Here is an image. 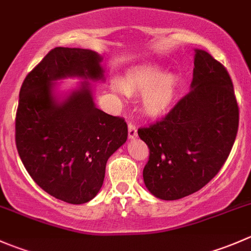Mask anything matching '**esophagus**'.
<instances>
[{
    "mask_svg": "<svg viewBox=\"0 0 251 251\" xmlns=\"http://www.w3.org/2000/svg\"><path fill=\"white\" fill-rule=\"evenodd\" d=\"M136 137H137V127H136L135 124L130 123L128 124V138L133 140Z\"/></svg>",
    "mask_w": 251,
    "mask_h": 251,
    "instance_id": "obj_1",
    "label": "esophagus"
}]
</instances>
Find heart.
<instances>
[{
    "label": "heart",
    "mask_w": 251,
    "mask_h": 251,
    "mask_svg": "<svg viewBox=\"0 0 251 251\" xmlns=\"http://www.w3.org/2000/svg\"><path fill=\"white\" fill-rule=\"evenodd\" d=\"M178 77L174 74H164L156 65L138 68L127 75L125 85L114 83L113 90L120 95L127 92H146L143 105L151 114L164 113L173 103L176 95Z\"/></svg>",
    "instance_id": "b5f03b06"
}]
</instances>
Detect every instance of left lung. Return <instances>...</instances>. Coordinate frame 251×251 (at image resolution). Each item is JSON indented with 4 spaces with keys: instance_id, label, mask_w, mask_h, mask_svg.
I'll return each instance as SVG.
<instances>
[{
    "instance_id": "left-lung-1",
    "label": "left lung",
    "mask_w": 251,
    "mask_h": 251,
    "mask_svg": "<svg viewBox=\"0 0 251 251\" xmlns=\"http://www.w3.org/2000/svg\"><path fill=\"white\" fill-rule=\"evenodd\" d=\"M191 91L138 136L149 148L144 184L154 197L176 201L203 188L221 170L233 147L239 108L226 68L194 50Z\"/></svg>"
}]
</instances>
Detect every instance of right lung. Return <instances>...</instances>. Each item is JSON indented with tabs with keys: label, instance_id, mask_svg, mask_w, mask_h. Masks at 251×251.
Wrapping results in <instances>:
<instances>
[{
	"label": "right lung",
	"instance_id": "1",
	"mask_svg": "<svg viewBox=\"0 0 251 251\" xmlns=\"http://www.w3.org/2000/svg\"><path fill=\"white\" fill-rule=\"evenodd\" d=\"M102 57L83 48L55 47L26 75L19 92L16 144L31 178L48 194L69 204L95 198L105 165L127 140V125L98 109L91 81L104 80ZM85 79L64 98L55 83Z\"/></svg>",
	"mask_w": 251,
	"mask_h": 251
}]
</instances>
